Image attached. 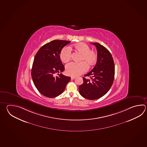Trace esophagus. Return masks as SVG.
Masks as SVG:
<instances>
[{"mask_svg": "<svg viewBox=\"0 0 147 147\" xmlns=\"http://www.w3.org/2000/svg\"><path fill=\"white\" fill-rule=\"evenodd\" d=\"M76 78V77H74V76H72L71 77V80H74L75 78Z\"/></svg>", "mask_w": 147, "mask_h": 147, "instance_id": "34e87169", "label": "esophagus"}]
</instances>
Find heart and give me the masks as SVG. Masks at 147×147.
Here are the masks:
<instances>
[{
    "label": "heart",
    "instance_id": "heart-1",
    "mask_svg": "<svg viewBox=\"0 0 147 147\" xmlns=\"http://www.w3.org/2000/svg\"><path fill=\"white\" fill-rule=\"evenodd\" d=\"M74 48L81 54L80 58V62H71L66 65L65 72L68 75L77 76L86 72L88 65L92 66L96 64L98 55L96 52L90 50V46L87 44L80 42L74 45ZM60 60L63 63H67L71 59V51L69 47H65L62 49L59 55Z\"/></svg>",
    "mask_w": 147,
    "mask_h": 147
}]
</instances>
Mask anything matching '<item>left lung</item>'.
Returning <instances> with one entry per match:
<instances>
[{
    "label": "left lung",
    "mask_w": 147,
    "mask_h": 147,
    "mask_svg": "<svg viewBox=\"0 0 147 147\" xmlns=\"http://www.w3.org/2000/svg\"><path fill=\"white\" fill-rule=\"evenodd\" d=\"M96 46L98 59L95 67L86 76L83 78V83L79 87L82 96L90 100L98 99L105 95L111 88L114 82L115 65L110 52L98 43H91Z\"/></svg>",
    "instance_id": "1"
}]
</instances>
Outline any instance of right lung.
Returning <instances> with one entry per match:
<instances>
[{"label":"right lung","mask_w":147,"mask_h":147,"mask_svg":"<svg viewBox=\"0 0 147 147\" xmlns=\"http://www.w3.org/2000/svg\"><path fill=\"white\" fill-rule=\"evenodd\" d=\"M65 40H55L43 45L37 52L31 70L33 83L43 96L53 98L63 93L71 78L61 73L64 66L59 55L62 49L70 43ZM58 73V77L54 75Z\"/></svg>","instance_id":"1"}]
</instances>
